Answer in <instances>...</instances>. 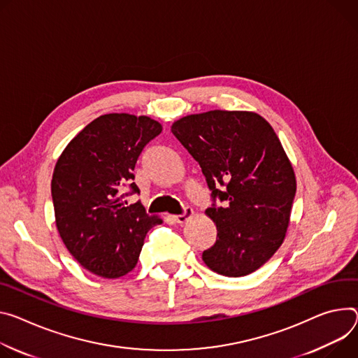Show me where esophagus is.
<instances>
[{
    "mask_svg": "<svg viewBox=\"0 0 358 358\" xmlns=\"http://www.w3.org/2000/svg\"><path fill=\"white\" fill-rule=\"evenodd\" d=\"M194 217V210L191 207H185L182 214H178V215H174V220L178 222V224H184L187 222L189 218Z\"/></svg>",
    "mask_w": 358,
    "mask_h": 358,
    "instance_id": "esophagus-1",
    "label": "esophagus"
}]
</instances>
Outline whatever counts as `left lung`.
<instances>
[{
    "label": "left lung",
    "mask_w": 358,
    "mask_h": 358,
    "mask_svg": "<svg viewBox=\"0 0 358 358\" xmlns=\"http://www.w3.org/2000/svg\"><path fill=\"white\" fill-rule=\"evenodd\" d=\"M171 131L200 164L213 199L224 201L206 210L217 240L203 262L225 277L254 273L282 244L297 189L273 127L252 111L213 110L174 121Z\"/></svg>",
    "instance_id": "1"
}]
</instances>
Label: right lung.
I'll use <instances>...</instances> for the list:
<instances>
[{"instance_id": "1", "label": "right lung", "mask_w": 358, "mask_h": 358, "mask_svg": "<svg viewBox=\"0 0 358 358\" xmlns=\"http://www.w3.org/2000/svg\"><path fill=\"white\" fill-rule=\"evenodd\" d=\"M161 131L162 125L147 115H100L57 159L51 180L57 230L70 254L95 275L118 278L133 271L148 230L162 222L141 203L124 200L125 185L138 192L136 162Z\"/></svg>"}]
</instances>
